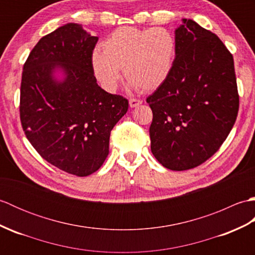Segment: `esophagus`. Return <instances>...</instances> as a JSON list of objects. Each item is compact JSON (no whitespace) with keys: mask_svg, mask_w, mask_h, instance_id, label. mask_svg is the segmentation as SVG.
<instances>
[{"mask_svg":"<svg viewBox=\"0 0 255 255\" xmlns=\"http://www.w3.org/2000/svg\"><path fill=\"white\" fill-rule=\"evenodd\" d=\"M140 104H142V101L137 100V99H130V100H129V106H130L131 108L137 107Z\"/></svg>","mask_w":255,"mask_h":255,"instance_id":"esophagus-1","label":"esophagus"}]
</instances>
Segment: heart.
Instances as JSON below:
<instances>
[{
	"label": "heart",
	"mask_w": 255,
	"mask_h": 255,
	"mask_svg": "<svg viewBox=\"0 0 255 255\" xmlns=\"http://www.w3.org/2000/svg\"><path fill=\"white\" fill-rule=\"evenodd\" d=\"M103 51L91 56L94 77L107 92L116 90L121 69L133 88L153 91L163 84L174 67L177 40L164 27L137 28L124 26L103 41Z\"/></svg>",
	"instance_id": "heart-1"
}]
</instances>
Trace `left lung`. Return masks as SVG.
Segmentation results:
<instances>
[{
  "label": "left lung",
  "mask_w": 255,
  "mask_h": 255,
  "mask_svg": "<svg viewBox=\"0 0 255 255\" xmlns=\"http://www.w3.org/2000/svg\"><path fill=\"white\" fill-rule=\"evenodd\" d=\"M182 20L174 67L147 99L151 151L172 171L194 169L217 152L239 111L232 55L213 32Z\"/></svg>",
  "instance_id": "left-lung-1"
}]
</instances>
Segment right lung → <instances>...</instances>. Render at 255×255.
I'll list each match as a JSON object with an SVG mask.
<instances>
[{
    "mask_svg": "<svg viewBox=\"0 0 255 255\" xmlns=\"http://www.w3.org/2000/svg\"><path fill=\"white\" fill-rule=\"evenodd\" d=\"M97 40L79 24L59 27L37 42L21 74L19 114L27 139L50 164L77 176L104 163L112 129L128 111L125 97L96 83L91 56Z\"/></svg>",
    "mask_w": 255,
    "mask_h": 255,
    "instance_id": "1",
    "label": "right lung"
}]
</instances>
